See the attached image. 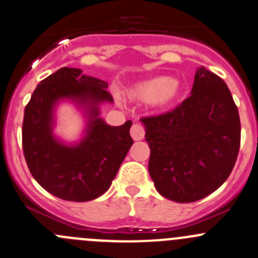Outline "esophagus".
Returning <instances> with one entry per match:
<instances>
[{
    "instance_id": "obj_1",
    "label": "esophagus",
    "mask_w": 258,
    "mask_h": 258,
    "mask_svg": "<svg viewBox=\"0 0 258 258\" xmlns=\"http://www.w3.org/2000/svg\"><path fill=\"white\" fill-rule=\"evenodd\" d=\"M131 136L135 141H140L145 137V128L139 123H135L131 127Z\"/></svg>"
}]
</instances>
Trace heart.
Wrapping results in <instances>:
<instances>
[{
    "instance_id": "heart-1",
    "label": "heart",
    "mask_w": 258,
    "mask_h": 258,
    "mask_svg": "<svg viewBox=\"0 0 258 258\" xmlns=\"http://www.w3.org/2000/svg\"><path fill=\"white\" fill-rule=\"evenodd\" d=\"M126 94L131 101L152 102L155 106L165 108L179 101L182 94V84L175 78L154 77L132 86Z\"/></svg>"
}]
</instances>
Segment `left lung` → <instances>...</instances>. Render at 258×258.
I'll list each match as a JSON object with an SVG mask.
<instances>
[{"label":"left lung","instance_id":"obj_1","mask_svg":"<svg viewBox=\"0 0 258 258\" xmlns=\"http://www.w3.org/2000/svg\"><path fill=\"white\" fill-rule=\"evenodd\" d=\"M141 122L150 147V176L164 198L201 201L228 179L238 156L241 122L218 76L198 68L190 97L171 112Z\"/></svg>","mask_w":258,"mask_h":258}]
</instances>
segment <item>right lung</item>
Segmentation results:
<instances>
[{
  "mask_svg": "<svg viewBox=\"0 0 258 258\" xmlns=\"http://www.w3.org/2000/svg\"><path fill=\"white\" fill-rule=\"evenodd\" d=\"M82 73L66 67L40 82L22 123V149L31 175L50 194L69 202L104 194L134 144L131 121L113 127L99 117L101 104L113 103L108 84ZM64 100L76 104L87 118L84 137L76 144L53 135L54 111Z\"/></svg>",
  "mask_w": 258,
  "mask_h": 258,
  "instance_id": "obj_1",
  "label": "right lung"
}]
</instances>
